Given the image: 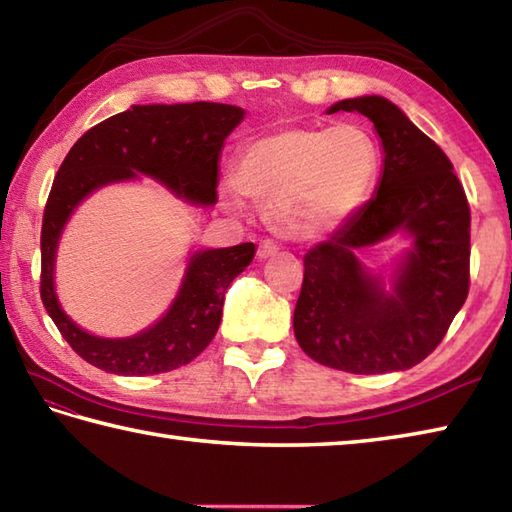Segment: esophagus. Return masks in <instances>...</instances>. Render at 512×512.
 <instances>
[{"mask_svg":"<svg viewBox=\"0 0 512 512\" xmlns=\"http://www.w3.org/2000/svg\"><path fill=\"white\" fill-rule=\"evenodd\" d=\"M277 244L273 242V239H264L262 244H259V248H257V257L259 259H268V257H273V255H277Z\"/></svg>","mask_w":512,"mask_h":512,"instance_id":"esophagus-1","label":"esophagus"}]
</instances>
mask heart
I'll list each match as a JSON object with an SVG mask.
<instances>
[{
	"label": "heart",
	"instance_id": "obj_1",
	"mask_svg": "<svg viewBox=\"0 0 512 512\" xmlns=\"http://www.w3.org/2000/svg\"><path fill=\"white\" fill-rule=\"evenodd\" d=\"M379 164V148L364 128L284 126L244 146L222 202L239 210L242 195L253 199L264 204L277 235L310 242L355 217L373 193Z\"/></svg>",
	"mask_w": 512,
	"mask_h": 512
}]
</instances>
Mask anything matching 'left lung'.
Instances as JSON below:
<instances>
[{
	"mask_svg": "<svg viewBox=\"0 0 512 512\" xmlns=\"http://www.w3.org/2000/svg\"><path fill=\"white\" fill-rule=\"evenodd\" d=\"M359 113L382 142L375 195L304 255L293 328L315 362L355 375L408 370L426 359L468 295L470 210L453 164L382 95L342 99L326 113ZM402 234L409 248L388 274L361 255Z\"/></svg>",
	"mask_w": 512,
	"mask_h": 512,
	"instance_id": "obj_1",
	"label": "left lung"
}]
</instances>
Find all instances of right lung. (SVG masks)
<instances>
[{"mask_svg":"<svg viewBox=\"0 0 512 512\" xmlns=\"http://www.w3.org/2000/svg\"><path fill=\"white\" fill-rule=\"evenodd\" d=\"M244 108L215 102L144 104L90 128L70 148L50 188L42 224V302L70 348L113 375H159L202 353L222 322L230 282L253 262L255 244L197 248L166 313L130 337H99L66 315L55 288L57 248L79 204L99 188L150 177L193 206H215L219 157Z\"/></svg>","mask_w":512,"mask_h":512,"instance_id":"1","label":"right lung"}]
</instances>
